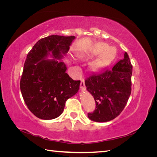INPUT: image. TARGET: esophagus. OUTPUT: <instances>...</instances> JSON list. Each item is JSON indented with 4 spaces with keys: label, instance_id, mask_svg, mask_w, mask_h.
<instances>
[{
    "label": "esophagus",
    "instance_id": "obj_1",
    "mask_svg": "<svg viewBox=\"0 0 157 157\" xmlns=\"http://www.w3.org/2000/svg\"><path fill=\"white\" fill-rule=\"evenodd\" d=\"M85 87V83H84V80H81V82H80V88L81 90H84Z\"/></svg>",
    "mask_w": 157,
    "mask_h": 157
}]
</instances>
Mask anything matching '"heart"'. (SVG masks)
Returning <instances> with one entry per match:
<instances>
[{"mask_svg":"<svg viewBox=\"0 0 157 157\" xmlns=\"http://www.w3.org/2000/svg\"><path fill=\"white\" fill-rule=\"evenodd\" d=\"M107 47L108 45L107 44L101 42V43L97 44L90 49L88 54H79L78 56L82 58H89V57H92L94 55H98L101 53V54L90 64V67L91 70L94 71H98L107 65L111 60V56H109V55H110L109 54H110V52L113 50V48H110V47H108V48Z\"/></svg>","mask_w":157,"mask_h":157,"instance_id":"obj_1","label":"heart"}]
</instances>
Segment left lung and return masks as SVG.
I'll return each mask as SVG.
<instances>
[{
    "instance_id": "8db88e82",
    "label": "left lung",
    "mask_w": 157,
    "mask_h": 157,
    "mask_svg": "<svg viewBox=\"0 0 157 157\" xmlns=\"http://www.w3.org/2000/svg\"><path fill=\"white\" fill-rule=\"evenodd\" d=\"M132 65L126 52L111 70L93 74L85 80L88 92L96 104L94 113H88L90 120L98 122L110 121L124 109L131 94Z\"/></svg>"
}]
</instances>
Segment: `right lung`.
Returning <instances> with one entry per match:
<instances>
[{
	"label": "right lung",
	"instance_id": "obj_1",
	"mask_svg": "<svg viewBox=\"0 0 157 157\" xmlns=\"http://www.w3.org/2000/svg\"><path fill=\"white\" fill-rule=\"evenodd\" d=\"M75 39V36H48L38 41L27 56L21 92L28 109L40 119L60 116L66 101L78 91L80 80L66 73L67 67L61 61Z\"/></svg>",
	"mask_w": 157,
	"mask_h": 157
}]
</instances>
